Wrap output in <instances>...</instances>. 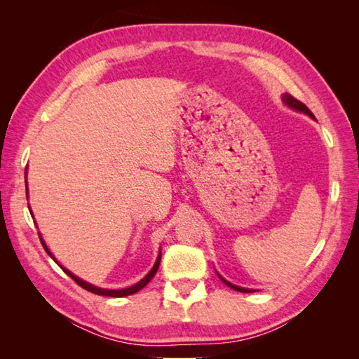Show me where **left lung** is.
<instances>
[{
    "label": "left lung",
    "instance_id": "8db88e82",
    "mask_svg": "<svg viewBox=\"0 0 359 359\" xmlns=\"http://www.w3.org/2000/svg\"><path fill=\"white\" fill-rule=\"evenodd\" d=\"M282 102H284V104H287L288 108H292V109H294V111H297V112L307 114V116H309L310 118H315V116H313V114H311V111L307 108L306 104L301 103L299 100H296V98H294V97H292L290 94H284V95H282ZM217 276L220 278V280H222L225 285H228V287L233 288V290H238V292H241V293H250V292H255V290H251V288H243V287H239V285H234V284H231V282H228L226 279H224L222 276H220L219 273H217Z\"/></svg>",
    "mask_w": 359,
    "mask_h": 359
}]
</instances>
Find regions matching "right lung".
Returning <instances> with one entry per match:
<instances>
[{
	"label": "right lung",
	"mask_w": 359,
	"mask_h": 359,
	"mask_svg": "<svg viewBox=\"0 0 359 359\" xmlns=\"http://www.w3.org/2000/svg\"><path fill=\"white\" fill-rule=\"evenodd\" d=\"M27 170V168H26ZM25 174H27V172H25ZM26 177V175H25ZM26 184H27V180H26ZM26 193H29L27 191V185H26ZM30 215H32V212H30ZM40 234V233H38ZM40 241H41V243H43V247H44V250H46V253H48L53 261L57 262V259L53 257V255L50 253L49 251V248H48V245H46V242L43 241V238H41V234H40ZM160 257H162V251H158V256H157V261H156V264H154V266H152V269L149 270V273L147 274V276H144L142 280H139L137 282V284H134V285H131V287H128V288H120V290H109V288H100V287H95V285H93V284H89V282H86V280H83V279H80L79 276H75L74 273H71L69 270L67 269H65L63 265H60L58 262V265L62 266L63 269V271L67 274V276L69 278H72L75 282H77V284L80 285V287H83L85 290H88V292H90V293H95V294H100V296H112V297H123V296H129V294H134V293H137V292H140V290L148 284V282L154 278V274L157 273V270H158V265H160Z\"/></svg>",
	"instance_id": "1"
}]
</instances>
